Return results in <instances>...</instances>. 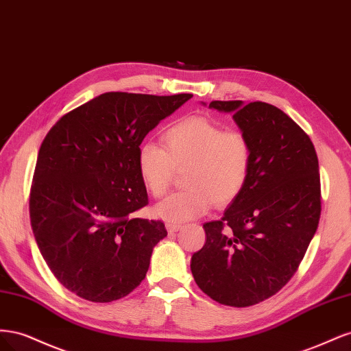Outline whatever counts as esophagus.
Instances as JSON below:
<instances>
[{"label":"esophagus","mask_w":351,"mask_h":351,"mask_svg":"<svg viewBox=\"0 0 351 351\" xmlns=\"http://www.w3.org/2000/svg\"><path fill=\"white\" fill-rule=\"evenodd\" d=\"M165 227H167V230H168L169 234H171V232H176V231H178V230H182V228H183V226H182V224H174V222H167Z\"/></svg>","instance_id":"obj_1"}]
</instances>
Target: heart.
<instances>
[{"instance_id":"obj_1","label":"heart","mask_w":351,"mask_h":351,"mask_svg":"<svg viewBox=\"0 0 351 351\" xmlns=\"http://www.w3.org/2000/svg\"><path fill=\"white\" fill-rule=\"evenodd\" d=\"M186 168L182 192L161 202L155 214L167 221H189L210 205H228L247 184L252 147L247 137L226 130L205 117H187L168 127L164 147L145 142L137 151V171L154 197L167 195L176 171Z\"/></svg>"}]
</instances>
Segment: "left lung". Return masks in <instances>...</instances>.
Listing matches in <instances>:
<instances>
[{
	"instance_id": "8db88e82",
	"label": "left lung",
	"mask_w": 351,
	"mask_h": 351,
	"mask_svg": "<svg viewBox=\"0 0 351 351\" xmlns=\"http://www.w3.org/2000/svg\"><path fill=\"white\" fill-rule=\"evenodd\" d=\"M231 112L252 147V169L240 196L192 256L193 278L212 300L247 307L290 281L321 218V177L315 146L300 125L267 102L212 101Z\"/></svg>"
}]
</instances>
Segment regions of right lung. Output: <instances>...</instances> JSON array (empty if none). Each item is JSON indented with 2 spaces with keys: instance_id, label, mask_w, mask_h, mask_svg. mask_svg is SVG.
Returning a JSON list of instances; mask_svg holds the SVG:
<instances>
[{
  "instance_id": "obj_1",
  "label": "right lung",
  "mask_w": 351,
  "mask_h": 351,
  "mask_svg": "<svg viewBox=\"0 0 351 351\" xmlns=\"http://www.w3.org/2000/svg\"><path fill=\"white\" fill-rule=\"evenodd\" d=\"M192 93L107 92L62 115L45 136L30 187V224L51 272L84 300L110 303L146 277L162 221L137 171L145 136Z\"/></svg>"
}]
</instances>
